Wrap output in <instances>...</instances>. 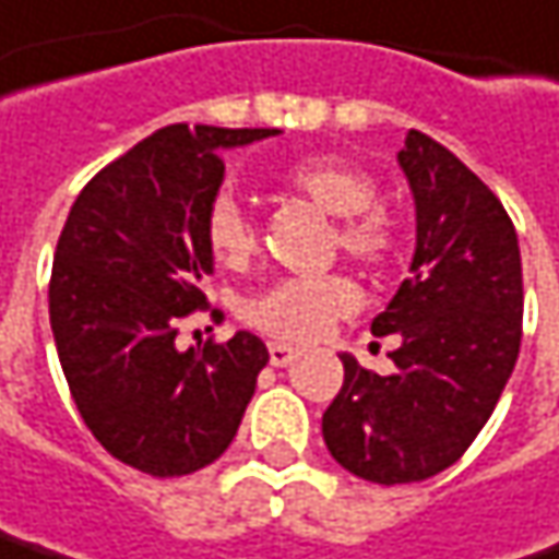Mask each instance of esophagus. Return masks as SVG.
<instances>
[{"mask_svg":"<svg viewBox=\"0 0 559 559\" xmlns=\"http://www.w3.org/2000/svg\"><path fill=\"white\" fill-rule=\"evenodd\" d=\"M297 348H290V345H284V342H272L269 345V358H272V365L275 368H287V365H294L297 361Z\"/></svg>","mask_w":559,"mask_h":559,"instance_id":"34e87169","label":"esophagus"}]
</instances>
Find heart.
Here are the masks:
<instances>
[{
    "label": "heart",
    "mask_w": 559,
    "mask_h": 559,
    "mask_svg": "<svg viewBox=\"0 0 559 559\" xmlns=\"http://www.w3.org/2000/svg\"><path fill=\"white\" fill-rule=\"evenodd\" d=\"M281 185L304 194L330 217H338L332 249H342L365 269H381L393 259L396 229L378 211V181L361 166L338 156H304L281 169ZM204 239L217 262L242 265L255 252V227L239 201L221 191L204 217ZM358 287L342 275L287 278L246 304V323L281 342H317L332 323L352 313Z\"/></svg>",
    "instance_id": "1"
}]
</instances>
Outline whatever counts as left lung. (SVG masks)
Segmentation results:
<instances>
[{"mask_svg": "<svg viewBox=\"0 0 559 559\" xmlns=\"http://www.w3.org/2000/svg\"><path fill=\"white\" fill-rule=\"evenodd\" d=\"M396 163L416 201L409 278L374 335H400L396 371L338 355L345 381L323 413L330 454L371 483L429 480L480 435L522 345V255L499 198L451 150L409 130Z\"/></svg>", "mask_w": 559, "mask_h": 559, "instance_id": "1", "label": "left lung"}]
</instances>
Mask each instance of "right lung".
Instances as JSON below:
<instances>
[{"mask_svg": "<svg viewBox=\"0 0 559 559\" xmlns=\"http://www.w3.org/2000/svg\"><path fill=\"white\" fill-rule=\"evenodd\" d=\"M275 128L156 130L79 191L50 275V330L82 423L150 477H185L229 448L269 365L252 332L178 348V320L207 307L204 217L221 150Z\"/></svg>", "mask_w": 559, "mask_h": 559, "instance_id": "1", "label": "right lung"}]
</instances>
